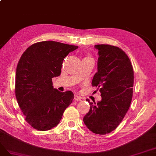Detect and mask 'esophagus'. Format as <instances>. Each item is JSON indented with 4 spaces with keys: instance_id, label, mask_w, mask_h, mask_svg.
Here are the masks:
<instances>
[{
    "instance_id": "obj_1",
    "label": "esophagus",
    "mask_w": 156,
    "mask_h": 156,
    "mask_svg": "<svg viewBox=\"0 0 156 156\" xmlns=\"http://www.w3.org/2000/svg\"><path fill=\"white\" fill-rule=\"evenodd\" d=\"M74 100H76V101H81L82 98L80 97L78 95L75 94L74 95Z\"/></svg>"
}]
</instances>
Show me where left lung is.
Masks as SVG:
<instances>
[{
    "label": "left lung",
    "instance_id": "obj_1",
    "mask_svg": "<svg viewBox=\"0 0 156 156\" xmlns=\"http://www.w3.org/2000/svg\"><path fill=\"white\" fill-rule=\"evenodd\" d=\"M98 50V71L92 86L97 87L102 100L89 102L83 117L87 128L96 134L113 131L128 111L133 97L134 73L131 62L121 48L109 44H96Z\"/></svg>",
    "mask_w": 156,
    "mask_h": 156
}]
</instances>
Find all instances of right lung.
<instances>
[{
	"mask_svg": "<svg viewBox=\"0 0 156 156\" xmlns=\"http://www.w3.org/2000/svg\"><path fill=\"white\" fill-rule=\"evenodd\" d=\"M78 46L57 41L36 43L24 52L16 69L15 93L25 120L39 131L59 124L74 99L71 91L54 89L52 79L59 76L64 58Z\"/></svg>",
	"mask_w": 156,
	"mask_h": 156,
	"instance_id": "add662e5",
	"label": "right lung"
}]
</instances>
